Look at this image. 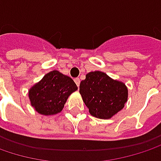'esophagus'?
<instances>
[{
    "label": "esophagus",
    "mask_w": 161,
    "mask_h": 161,
    "mask_svg": "<svg viewBox=\"0 0 161 161\" xmlns=\"http://www.w3.org/2000/svg\"><path fill=\"white\" fill-rule=\"evenodd\" d=\"M75 82L76 86H79V85H80V78H75Z\"/></svg>",
    "instance_id": "esophagus-1"
}]
</instances>
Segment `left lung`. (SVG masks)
Returning a JSON list of instances; mask_svg holds the SVG:
<instances>
[{"instance_id":"8db88e82","label":"left lung","mask_w":161,"mask_h":161,"mask_svg":"<svg viewBox=\"0 0 161 161\" xmlns=\"http://www.w3.org/2000/svg\"><path fill=\"white\" fill-rule=\"evenodd\" d=\"M79 92L90 114L101 119L115 116L128 101L126 85L100 71L88 73L81 81Z\"/></svg>"}]
</instances>
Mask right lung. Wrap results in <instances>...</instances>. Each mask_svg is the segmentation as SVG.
<instances>
[{
	"label": "right lung",
	"mask_w": 161,
	"mask_h": 161,
	"mask_svg": "<svg viewBox=\"0 0 161 161\" xmlns=\"http://www.w3.org/2000/svg\"><path fill=\"white\" fill-rule=\"evenodd\" d=\"M76 90L71 77L53 70L30 88L29 99L39 114L51 116L61 112L68 97Z\"/></svg>",
	"instance_id": "obj_1"
}]
</instances>
